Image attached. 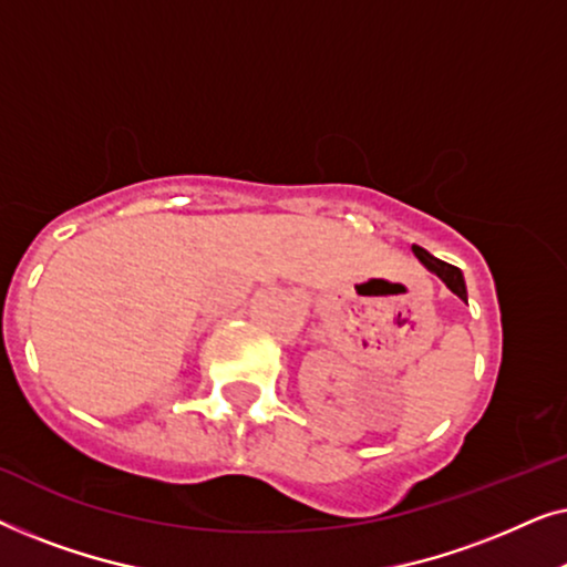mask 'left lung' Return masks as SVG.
I'll list each match as a JSON object with an SVG mask.
<instances>
[{
  "label": "left lung",
  "instance_id": "obj_1",
  "mask_svg": "<svg viewBox=\"0 0 567 567\" xmlns=\"http://www.w3.org/2000/svg\"><path fill=\"white\" fill-rule=\"evenodd\" d=\"M413 252H415V258L423 262L425 268L429 270H433V274H436L441 281H444L449 289H452L456 297L460 299H464L467 301V286H464V278H462V270L456 268V266H449V262H444V260H439V258H433L431 252H425L423 247H417V245H413Z\"/></svg>",
  "mask_w": 567,
  "mask_h": 567
}]
</instances>
